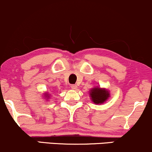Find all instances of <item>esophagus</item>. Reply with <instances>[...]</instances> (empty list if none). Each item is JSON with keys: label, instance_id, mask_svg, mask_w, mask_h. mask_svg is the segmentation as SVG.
<instances>
[{"label": "esophagus", "instance_id": "1", "mask_svg": "<svg viewBox=\"0 0 152 152\" xmlns=\"http://www.w3.org/2000/svg\"><path fill=\"white\" fill-rule=\"evenodd\" d=\"M71 88H72V89H74V90L77 89V86H76V85H75V84H72L71 86Z\"/></svg>", "mask_w": 152, "mask_h": 152}]
</instances>
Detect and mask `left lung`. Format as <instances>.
Segmentation results:
<instances>
[{
  "mask_svg": "<svg viewBox=\"0 0 152 152\" xmlns=\"http://www.w3.org/2000/svg\"><path fill=\"white\" fill-rule=\"evenodd\" d=\"M90 95L92 102L95 104H102L109 97V91L101 88H94L91 90Z\"/></svg>",
  "mask_w": 152,
  "mask_h": 152,
  "instance_id": "8db88e82",
  "label": "left lung"
}]
</instances>
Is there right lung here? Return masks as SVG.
<instances>
[{
	"mask_svg": "<svg viewBox=\"0 0 152 152\" xmlns=\"http://www.w3.org/2000/svg\"><path fill=\"white\" fill-rule=\"evenodd\" d=\"M46 97H47V98H48V97H49V96H48V94H46Z\"/></svg>",
	"mask_w": 152,
	"mask_h": 152,
	"instance_id": "obj_1",
	"label": "right lung"
}]
</instances>
